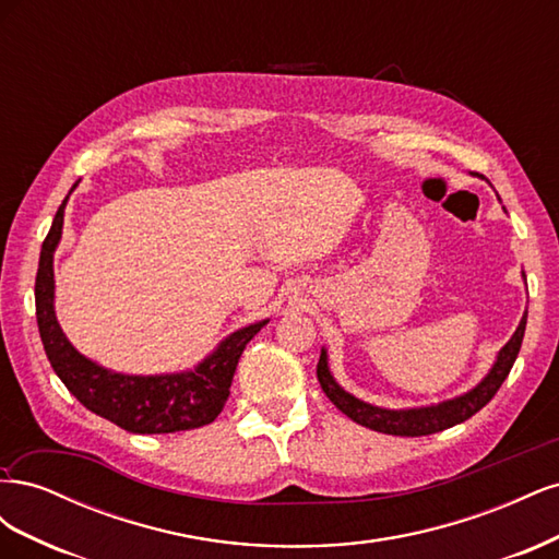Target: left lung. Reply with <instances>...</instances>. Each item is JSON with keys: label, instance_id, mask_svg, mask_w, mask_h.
I'll use <instances>...</instances> for the list:
<instances>
[{"label": "left lung", "instance_id": "left-lung-1", "mask_svg": "<svg viewBox=\"0 0 559 559\" xmlns=\"http://www.w3.org/2000/svg\"><path fill=\"white\" fill-rule=\"evenodd\" d=\"M522 277H524V273H522ZM524 326H527V312L522 314L515 333L511 335V341L499 349L497 361L492 364V368H489V373L476 386L468 389V392H464L462 396H454V399L433 403V405H421V408L389 411V408H380V405L366 403L354 394L345 392V389L335 382V378L331 373L329 354L324 347H321V357L317 364V378H319L321 389H324V394L331 399L335 408L345 413L349 419L357 421V425L380 431V433H389V436H429V433L450 429L454 425H462V421L476 415L483 405L492 401V396L499 392L503 380L509 378L511 368L518 359V352H520L522 337H524Z\"/></svg>", "mask_w": 559, "mask_h": 559}]
</instances>
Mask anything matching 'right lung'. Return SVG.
Listing matches in <instances>:
<instances>
[{"instance_id":"right-lung-1","label":"right lung","mask_w":559,"mask_h":559,"mask_svg":"<svg viewBox=\"0 0 559 559\" xmlns=\"http://www.w3.org/2000/svg\"><path fill=\"white\" fill-rule=\"evenodd\" d=\"M76 186L79 181L72 186V191ZM70 195L62 200L53 226L41 245L35 282L39 335L56 376L91 413L114 421L116 427L130 433H173L210 425L224 411L235 368H238L247 343L270 319L233 331L198 366L181 370V373L128 376L83 357L67 341L56 317L53 253L62 238L64 207Z\"/></svg>"}]
</instances>
